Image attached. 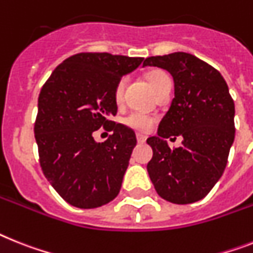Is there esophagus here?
<instances>
[{
  "mask_svg": "<svg viewBox=\"0 0 253 253\" xmlns=\"http://www.w3.org/2000/svg\"><path fill=\"white\" fill-rule=\"evenodd\" d=\"M136 139L139 144H144L146 141V136L145 135H141V133H136Z\"/></svg>",
  "mask_w": 253,
  "mask_h": 253,
  "instance_id": "esophagus-1",
  "label": "esophagus"
}]
</instances>
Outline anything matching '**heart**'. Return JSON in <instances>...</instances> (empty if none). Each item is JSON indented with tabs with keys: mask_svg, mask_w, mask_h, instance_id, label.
I'll return each instance as SVG.
<instances>
[{
	"mask_svg": "<svg viewBox=\"0 0 253 253\" xmlns=\"http://www.w3.org/2000/svg\"><path fill=\"white\" fill-rule=\"evenodd\" d=\"M148 78V82L152 86V88L154 91L161 86L163 81L169 80V76H167L165 72L162 71H152L148 73L146 76ZM125 84H126V81L125 78L118 81V84L116 86V90H114V97H116V100L120 103L122 100L123 97V91H125ZM157 118L153 116H149V114H144L140 113V112H133V113L128 114V116L123 120V123L126 125L127 127H130L132 130L139 131V132H148V131L152 130V127L154 126V123H156Z\"/></svg>",
	"mask_w": 253,
	"mask_h": 253,
	"instance_id": "b5f03b06",
	"label": "heart"
}]
</instances>
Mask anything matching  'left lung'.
Here are the masks:
<instances>
[{"instance_id":"left-lung-1","label":"left lung","mask_w":253,"mask_h":253,"mask_svg":"<svg viewBox=\"0 0 253 253\" xmlns=\"http://www.w3.org/2000/svg\"><path fill=\"white\" fill-rule=\"evenodd\" d=\"M169 72L175 97L159 123L157 136L146 143L153 158L146 169L159 197L176 205L201 201L224 172L234 143V101L220 72L186 52L146 58L143 67ZM183 137L171 150L169 137Z\"/></svg>"}]
</instances>
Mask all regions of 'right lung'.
Returning <instances> with one entry per match:
<instances>
[{
	"label": "right lung",
	"mask_w": 253,
	"mask_h": 253,
	"mask_svg": "<svg viewBox=\"0 0 253 253\" xmlns=\"http://www.w3.org/2000/svg\"><path fill=\"white\" fill-rule=\"evenodd\" d=\"M107 52H81L64 60L42 87L35 125L40 163L61 198L78 209H96L116 198L136 136L109 121L117 114L118 81L143 63ZM114 132L104 143L92 133Z\"/></svg>",
	"instance_id": "obj_1"
}]
</instances>
